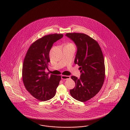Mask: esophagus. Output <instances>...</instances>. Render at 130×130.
<instances>
[{
  "mask_svg": "<svg viewBox=\"0 0 130 130\" xmlns=\"http://www.w3.org/2000/svg\"><path fill=\"white\" fill-rule=\"evenodd\" d=\"M71 78V77L70 76H65V75H62L61 76V79H69Z\"/></svg>",
  "mask_w": 130,
  "mask_h": 130,
  "instance_id": "obj_1",
  "label": "esophagus"
}]
</instances>
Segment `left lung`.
I'll return each instance as SVG.
<instances>
[{
  "label": "left lung",
  "mask_w": 130,
  "mask_h": 130,
  "mask_svg": "<svg viewBox=\"0 0 130 130\" xmlns=\"http://www.w3.org/2000/svg\"><path fill=\"white\" fill-rule=\"evenodd\" d=\"M65 36L75 44L77 51L74 63L80 66L79 78L72 76L75 83L70 90L71 96L85 102L93 98L101 90L105 78L104 60L98 42L83 33H67Z\"/></svg>",
  "instance_id": "1"
}]
</instances>
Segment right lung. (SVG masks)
I'll return each mask as SVG.
<instances>
[{"instance_id": "1", "label": "right lung", "mask_w": 130, "mask_h": 130, "mask_svg": "<svg viewBox=\"0 0 130 130\" xmlns=\"http://www.w3.org/2000/svg\"><path fill=\"white\" fill-rule=\"evenodd\" d=\"M62 34H50L38 39L29 47L24 60L22 79L27 90L36 99L46 101L52 98L61 79L60 76L45 71L50 61L49 53L53 43L61 39Z\"/></svg>"}]
</instances>
